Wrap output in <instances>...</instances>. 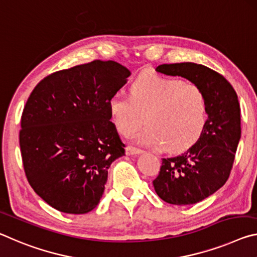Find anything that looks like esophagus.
Wrapping results in <instances>:
<instances>
[{"label":"esophagus","mask_w":257,"mask_h":257,"mask_svg":"<svg viewBox=\"0 0 257 257\" xmlns=\"http://www.w3.org/2000/svg\"><path fill=\"white\" fill-rule=\"evenodd\" d=\"M141 149L136 148V147H131V146H127L126 147V155H128V156H131V155H139L141 154Z\"/></svg>","instance_id":"obj_1"}]
</instances>
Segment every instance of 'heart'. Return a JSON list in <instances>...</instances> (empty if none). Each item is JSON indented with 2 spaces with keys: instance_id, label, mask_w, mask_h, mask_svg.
<instances>
[{
  "instance_id": "obj_1",
  "label": "heart",
  "mask_w": 257,
  "mask_h": 257,
  "mask_svg": "<svg viewBox=\"0 0 257 257\" xmlns=\"http://www.w3.org/2000/svg\"><path fill=\"white\" fill-rule=\"evenodd\" d=\"M131 96L113 94L108 102L116 128L136 136L146 146H163L167 151H183L196 144L207 121V102L203 90L193 83L157 74H141L130 87Z\"/></svg>"
}]
</instances>
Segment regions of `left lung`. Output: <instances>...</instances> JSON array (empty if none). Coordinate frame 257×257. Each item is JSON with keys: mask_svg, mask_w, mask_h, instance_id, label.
I'll list each match as a JSON object with an SVG mask.
<instances>
[{"mask_svg": "<svg viewBox=\"0 0 257 257\" xmlns=\"http://www.w3.org/2000/svg\"><path fill=\"white\" fill-rule=\"evenodd\" d=\"M156 71L187 78L206 96L208 118L199 140L182 155L163 158L159 174L153 181L159 198L168 204L199 203L229 179L241 137L238 96L221 74L203 65L164 64Z\"/></svg>", "mask_w": 257, "mask_h": 257, "instance_id": "obj_1", "label": "left lung"}]
</instances>
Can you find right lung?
<instances>
[{
	"mask_svg": "<svg viewBox=\"0 0 257 257\" xmlns=\"http://www.w3.org/2000/svg\"><path fill=\"white\" fill-rule=\"evenodd\" d=\"M130 75L118 62L94 60L49 75L29 95L19 132L25 174L58 211L94 209L108 168L125 155L108 102Z\"/></svg>",
	"mask_w": 257,
	"mask_h": 257,
	"instance_id": "obj_1",
	"label": "right lung"
}]
</instances>
